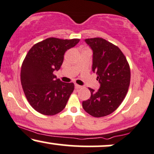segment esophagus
Wrapping results in <instances>:
<instances>
[{"label":"esophagus","mask_w":154,"mask_h":154,"mask_svg":"<svg viewBox=\"0 0 154 154\" xmlns=\"http://www.w3.org/2000/svg\"><path fill=\"white\" fill-rule=\"evenodd\" d=\"M82 88V86L79 85H77V84H75V88H76V89H79V88Z\"/></svg>","instance_id":"1"}]
</instances>
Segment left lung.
<instances>
[{
  "label": "left lung",
  "mask_w": 154,
  "mask_h": 154,
  "mask_svg": "<svg viewBox=\"0 0 154 154\" xmlns=\"http://www.w3.org/2000/svg\"><path fill=\"white\" fill-rule=\"evenodd\" d=\"M85 41L93 51V71L100 87L96 92L89 88L91 98L82 102V107L90 115L103 117L114 112L125 99L130 83V65L119 48L105 39Z\"/></svg>",
  "instance_id": "left-lung-1"
}]
</instances>
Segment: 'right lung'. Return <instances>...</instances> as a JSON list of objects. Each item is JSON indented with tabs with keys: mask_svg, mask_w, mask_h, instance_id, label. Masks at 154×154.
<instances>
[{
	"mask_svg": "<svg viewBox=\"0 0 154 154\" xmlns=\"http://www.w3.org/2000/svg\"><path fill=\"white\" fill-rule=\"evenodd\" d=\"M79 41L48 38L35 44L26 55L21 68V83L28 102L38 112L53 116L66 106L75 85L56 79L54 72L61 68L65 52Z\"/></svg>",
	"mask_w": 154,
	"mask_h": 154,
	"instance_id": "add662e5",
	"label": "right lung"
}]
</instances>
